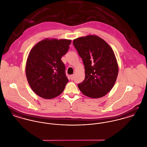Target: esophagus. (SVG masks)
I'll return each instance as SVG.
<instances>
[{"instance_id": "esophagus-1", "label": "esophagus", "mask_w": 147, "mask_h": 147, "mask_svg": "<svg viewBox=\"0 0 147 147\" xmlns=\"http://www.w3.org/2000/svg\"><path fill=\"white\" fill-rule=\"evenodd\" d=\"M74 75H71V76H70V79H71V80H73V79H74Z\"/></svg>"}]
</instances>
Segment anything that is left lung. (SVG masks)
Segmentation results:
<instances>
[{"mask_svg": "<svg viewBox=\"0 0 147 147\" xmlns=\"http://www.w3.org/2000/svg\"><path fill=\"white\" fill-rule=\"evenodd\" d=\"M73 44L82 59L85 79L78 85L82 93L92 98L103 97L113 88L119 72L112 48L95 35L74 39Z\"/></svg>", "mask_w": 147, "mask_h": 147, "instance_id": "1", "label": "left lung"}]
</instances>
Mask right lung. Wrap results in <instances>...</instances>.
<instances>
[{
  "mask_svg": "<svg viewBox=\"0 0 147 147\" xmlns=\"http://www.w3.org/2000/svg\"><path fill=\"white\" fill-rule=\"evenodd\" d=\"M71 40L45 38L31 50L26 65V74L31 89L38 96L51 99L64 90L68 78L61 58L68 51Z\"/></svg>",
  "mask_w": 147,
  "mask_h": 147,
  "instance_id": "add662e5",
  "label": "right lung"
}]
</instances>
